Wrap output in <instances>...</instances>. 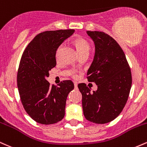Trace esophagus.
Segmentation results:
<instances>
[{
    "label": "esophagus",
    "instance_id": "34e87169",
    "mask_svg": "<svg viewBox=\"0 0 147 147\" xmlns=\"http://www.w3.org/2000/svg\"><path fill=\"white\" fill-rule=\"evenodd\" d=\"M74 86H75V88H77V84L76 83V82H75V83H74Z\"/></svg>",
    "mask_w": 147,
    "mask_h": 147
}]
</instances>
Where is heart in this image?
Listing matches in <instances>:
<instances>
[{
    "instance_id": "obj_1",
    "label": "heart",
    "mask_w": 147,
    "mask_h": 147,
    "mask_svg": "<svg viewBox=\"0 0 147 147\" xmlns=\"http://www.w3.org/2000/svg\"><path fill=\"white\" fill-rule=\"evenodd\" d=\"M76 48H77V52H78L79 56L80 55H84V54H89L91 49V45L89 43L88 41H87L85 38H82V37H78V38H75L74 41ZM62 45L59 48L58 50H59Z\"/></svg>"
}]
</instances>
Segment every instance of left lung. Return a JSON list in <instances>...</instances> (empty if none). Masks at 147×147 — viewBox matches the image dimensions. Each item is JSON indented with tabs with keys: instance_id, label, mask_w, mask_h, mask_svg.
Segmentation results:
<instances>
[{
	"instance_id": "obj_1",
	"label": "left lung",
	"mask_w": 147,
	"mask_h": 147,
	"mask_svg": "<svg viewBox=\"0 0 147 147\" xmlns=\"http://www.w3.org/2000/svg\"><path fill=\"white\" fill-rule=\"evenodd\" d=\"M94 41L95 56L87 72L88 81L97 90L90 92L86 84H78L87 120L106 124L115 119L126 105L132 76L125 54L113 38L103 32L87 31Z\"/></svg>"
}]
</instances>
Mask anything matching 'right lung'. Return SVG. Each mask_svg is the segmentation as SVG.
I'll return each mask as SVG.
<instances>
[{
    "label": "right lung",
    "instance_id": "1",
    "mask_svg": "<svg viewBox=\"0 0 147 147\" xmlns=\"http://www.w3.org/2000/svg\"><path fill=\"white\" fill-rule=\"evenodd\" d=\"M74 32L59 30L38 34L22 55L17 73L18 92L27 113L39 124H55L65 115L67 97L74 84L65 80L59 86L50 87L46 78L57 65V49Z\"/></svg>",
    "mask_w": 147,
    "mask_h": 147
}]
</instances>
